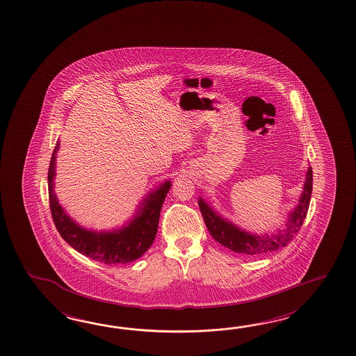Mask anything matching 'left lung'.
<instances>
[{
    "label": "left lung",
    "mask_w": 356,
    "mask_h": 356,
    "mask_svg": "<svg viewBox=\"0 0 356 356\" xmlns=\"http://www.w3.org/2000/svg\"><path fill=\"white\" fill-rule=\"evenodd\" d=\"M312 190H313V171H312V167H309L302 194L299 199V204L290 213L289 222L286 223V229H278L276 235H272V236L254 235L237 227L236 225H232L231 222L223 220L221 216L216 213L202 197H199L197 203L206 222L207 229L211 232V235L216 241H218L221 245L235 253L241 254L245 257H253V255H264V254L276 252L278 249L287 245L293 237L296 236L308 213Z\"/></svg>",
    "instance_id": "obj_1"
}]
</instances>
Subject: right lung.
<instances>
[{
  "instance_id": "obj_1",
  "label": "right lung",
  "mask_w": 356,
  "mask_h": 356,
  "mask_svg": "<svg viewBox=\"0 0 356 356\" xmlns=\"http://www.w3.org/2000/svg\"><path fill=\"white\" fill-rule=\"evenodd\" d=\"M52 153L48 168V197L56 229L63 240L76 252L103 264H125L140 258L154 241L159 229L161 208L171 188V182H163L159 189L144 197L134 220L122 229L95 232L76 225L63 211L55 195L56 153Z\"/></svg>"
}]
</instances>
